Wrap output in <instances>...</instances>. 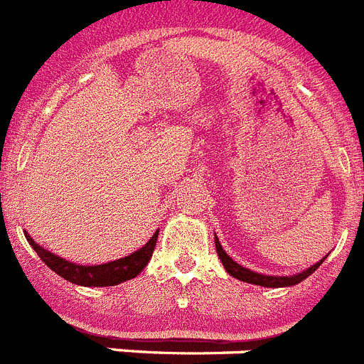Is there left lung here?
I'll list each match as a JSON object with an SVG mask.
<instances>
[{
  "label": "left lung",
  "instance_id": "1",
  "mask_svg": "<svg viewBox=\"0 0 364 364\" xmlns=\"http://www.w3.org/2000/svg\"><path fill=\"white\" fill-rule=\"evenodd\" d=\"M215 244H216V253H218L220 261H222L224 268L228 270V274H231V276L237 277V279L244 281V283H252V285H261V287H274V289H276V287L298 285V283L304 281L305 277H309L323 261L322 259L320 262L313 264V267L307 268V270L300 272V274H296V276H262V274H257V272H252L248 270V268H244L242 264L235 262L233 259L229 257L228 253L224 252V248H222V244L218 242V237H216V235H215Z\"/></svg>",
  "mask_w": 364,
  "mask_h": 364
}]
</instances>
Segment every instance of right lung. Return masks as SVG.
<instances>
[{"instance_id": "right-lung-1", "label": "right lung", "mask_w": 364, "mask_h": 364, "mask_svg": "<svg viewBox=\"0 0 364 364\" xmlns=\"http://www.w3.org/2000/svg\"><path fill=\"white\" fill-rule=\"evenodd\" d=\"M157 233L148 240V242L142 246L140 250H136L135 253H131L127 257L118 259V261L105 262V264H96V267H83V264H75V262H70L66 259H60L53 253H50L48 250H44L42 246L35 242V240L26 233L27 242L31 244L33 250L38 253V257L55 272L59 274L60 277H64L66 281H72L75 285L83 287H112L118 285V283H124L127 279H133L144 270V267L151 259V253L155 250V242H157Z\"/></svg>"}]
</instances>
